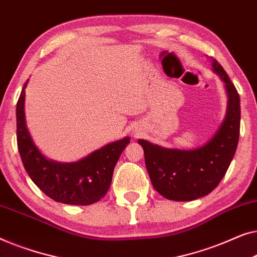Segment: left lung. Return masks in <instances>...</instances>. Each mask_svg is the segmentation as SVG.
Wrapping results in <instances>:
<instances>
[{
	"label": "left lung",
	"mask_w": 257,
	"mask_h": 257,
	"mask_svg": "<svg viewBox=\"0 0 257 257\" xmlns=\"http://www.w3.org/2000/svg\"><path fill=\"white\" fill-rule=\"evenodd\" d=\"M213 71L225 82L226 117L214 137L198 149H165L139 140L155 190L169 200L190 201L211 193L229 168L240 136V96L228 74L215 59Z\"/></svg>",
	"instance_id": "left-lung-1"
}]
</instances>
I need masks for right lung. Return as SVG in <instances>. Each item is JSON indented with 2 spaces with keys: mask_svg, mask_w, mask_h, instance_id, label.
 Masks as SVG:
<instances>
[{
  "mask_svg": "<svg viewBox=\"0 0 257 257\" xmlns=\"http://www.w3.org/2000/svg\"><path fill=\"white\" fill-rule=\"evenodd\" d=\"M25 86L17 101V147L25 171L36 185L55 201L67 205H91L106 196L114 168L129 137L109 143L75 163L46 160L32 142L25 125Z\"/></svg>",
  "mask_w": 257,
  "mask_h": 257,
  "instance_id": "add662e5",
  "label": "right lung"
}]
</instances>
